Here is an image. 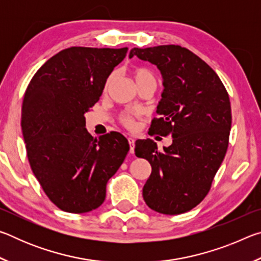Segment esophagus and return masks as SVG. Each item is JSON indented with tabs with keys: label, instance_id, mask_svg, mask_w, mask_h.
Returning a JSON list of instances; mask_svg holds the SVG:
<instances>
[{
	"label": "esophagus",
	"instance_id": "esophagus-1",
	"mask_svg": "<svg viewBox=\"0 0 261 261\" xmlns=\"http://www.w3.org/2000/svg\"><path fill=\"white\" fill-rule=\"evenodd\" d=\"M127 140H129V145H130V153L132 154L135 152V138L130 137V138H127Z\"/></svg>",
	"mask_w": 261,
	"mask_h": 261
}]
</instances>
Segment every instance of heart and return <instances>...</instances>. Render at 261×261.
Here are the masks:
<instances>
[{"label": "heart", "mask_w": 261, "mask_h": 261, "mask_svg": "<svg viewBox=\"0 0 261 261\" xmlns=\"http://www.w3.org/2000/svg\"><path fill=\"white\" fill-rule=\"evenodd\" d=\"M132 74H134V78L137 83V85H141V84L147 83V82H156V78L154 76V73L151 70L144 67H137L132 70ZM115 78V73H110L108 78L106 79L105 83V91H107L108 88L112 85V83ZM121 124L126 127L127 130H135L136 129V118L134 115L129 112L122 113L118 117Z\"/></svg>", "instance_id": "1"}]
</instances>
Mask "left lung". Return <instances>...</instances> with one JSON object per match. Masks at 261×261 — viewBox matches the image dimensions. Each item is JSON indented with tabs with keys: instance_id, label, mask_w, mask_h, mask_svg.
Segmentation results:
<instances>
[{
	"instance_id": "8db88e82",
	"label": "left lung",
	"mask_w": 261,
	"mask_h": 261,
	"mask_svg": "<svg viewBox=\"0 0 261 261\" xmlns=\"http://www.w3.org/2000/svg\"><path fill=\"white\" fill-rule=\"evenodd\" d=\"M155 64L163 77L159 118L151 136H171L158 151L152 139L136 141V155L151 163L143 197L161 214H182L207 196L227 153L231 107L226 87L205 61L177 45L134 48L129 57Z\"/></svg>"
}]
</instances>
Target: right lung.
<instances>
[{"mask_svg":"<svg viewBox=\"0 0 261 261\" xmlns=\"http://www.w3.org/2000/svg\"><path fill=\"white\" fill-rule=\"evenodd\" d=\"M126 53V47L67 48L50 57L26 88L21 131L31 169L62 211L79 214L98 208L107 182L129 152L118 132L93 138L84 116Z\"/></svg>","mask_w":261,"mask_h":261,"instance_id":"right-lung-1","label":"right lung"}]
</instances>
